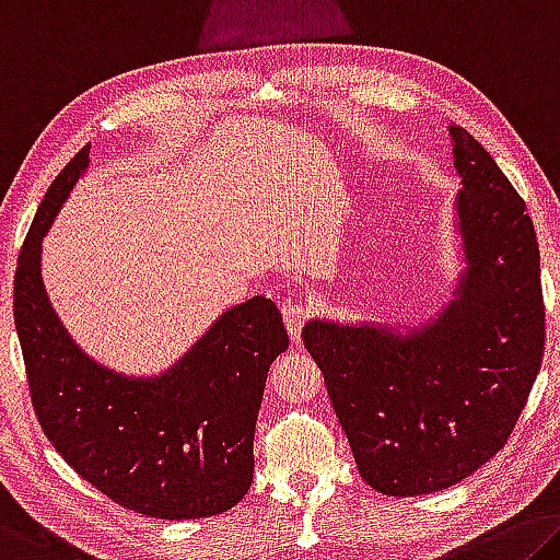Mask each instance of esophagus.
Returning a JSON list of instances; mask_svg holds the SVG:
<instances>
[{
	"mask_svg": "<svg viewBox=\"0 0 560 560\" xmlns=\"http://www.w3.org/2000/svg\"><path fill=\"white\" fill-rule=\"evenodd\" d=\"M308 314L312 312H308V306L301 304V301H289V304L283 306V322H287V328L294 343L301 341V328H304Z\"/></svg>",
	"mask_w": 560,
	"mask_h": 560,
	"instance_id": "34e87169",
	"label": "esophagus"
}]
</instances>
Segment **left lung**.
Returning a JSON list of instances; mask_svg holds the SVG:
<instances>
[{
  "label": "left lung",
  "mask_w": 560,
  "mask_h": 560,
  "mask_svg": "<svg viewBox=\"0 0 560 560\" xmlns=\"http://www.w3.org/2000/svg\"><path fill=\"white\" fill-rule=\"evenodd\" d=\"M468 269L436 322L398 334L308 322L363 481L386 495L443 491L509 443L544 361L540 254L526 201L493 156L448 127Z\"/></svg>",
  "instance_id": "left-lung-1"
}]
</instances>
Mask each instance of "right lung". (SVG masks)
Wrapping results in <instances>:
<instances>
[{
	"label": "right lung",
	"mask_w": 560,
	"mask_h": 560,
	"mask_svg": "<svg viewBox=\"0 0 560 560\" xmlns=\"http://www.w3.org/2000/svg\"><path fill=\"white\" fill-rule=\"evenodd\" d=\"M89 147L44 194L14 271V326L39 425L74 471L124 509L182 521L224 513L254 478L266 374L289 349L271 299L219 318L159 378H127L72 341L42 283V238L84 174Z\"/></svg>",
	"instance_id": "add662e5"
}]
</instances>
